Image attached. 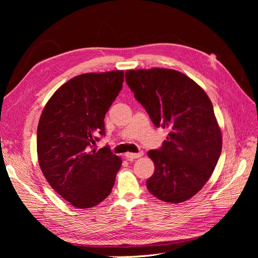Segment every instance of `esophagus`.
Wrapping results in <instances>:
<instances>
[{"label":"esophagus","instance_id":"esophagus-1","mask_svg":"<svg viewBox=\"0 0 258 258\" xmlns=\"http://www.w3.org/2000/svg\"><path fill=\"white\" fill-rule=\"evenodd\" d=\"M142 156H143V152H140V153H137V154H133V153H126L125 154V158L128 161H132L134 159H138V158H140Z\"/></svg>","mask_w":258,"mask_h":258}]
</instances>
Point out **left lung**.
I'll list each match as a JSON object with an SVG mask.
<instances>
[{"label": "left lung", "mask_w": 258, "mask_h": 258, "mask_svg": "<svg viewBox=\"0 0 258 258\" xmlns=\"http://www.w3.org/2000/svg\"><path fill=\"white\" fill-rule=\"evenodd\" d=\"M126 84L157 127H168L159 150L147 153L155 171L146 181L159 200L185 202L211 177L222 152V133L206 92L171 69L127 70Z\"/></svg>", "instance_id": "8db88e82"}]
</instances>
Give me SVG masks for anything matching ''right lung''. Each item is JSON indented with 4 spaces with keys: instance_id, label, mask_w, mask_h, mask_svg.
<instances>
[{
    "instance_id": "add662e5",
    "label": "right lung",
    "mask_w": 258,
    "mask_h": 258,
    "mask_svg": "<svg viewBox=\"0 0 258 258\" xmlns=\"http://www.w3.org/2000/svg\"><path fill=\"white\" fill-rule=\"evenodd\" d=\"M123 71L86 73L52 95L37 126L38 164L50 186L80 209L108 197L121 158L107 146L93 148L104 135V116L123 84Z\"/></svg>"
}]
</instances>
